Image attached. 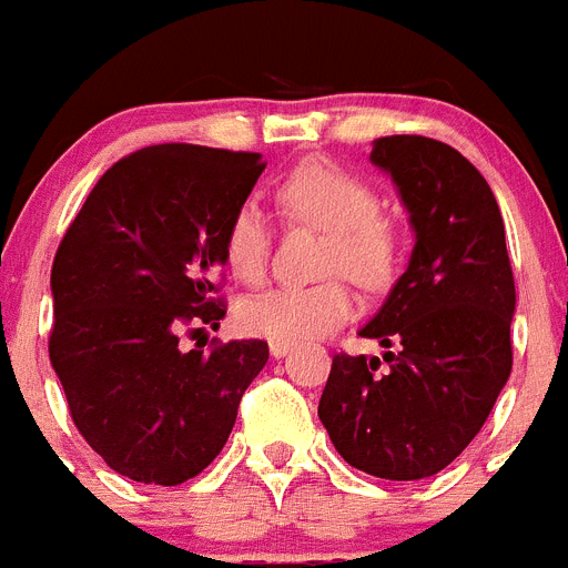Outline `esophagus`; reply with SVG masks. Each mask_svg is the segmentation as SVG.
Returning <instances> with one entry per match:
<instances>
[{"mask_svg": "<svg viewBox=\"0 0 568 568\" xmlns=\"http://www.w3.org/2000/svg\"><path fill=\"white\" fill-rule=\"evenodd\" d=\"M290 349H293V344H284V341H270V355H273V358H284Z\"/></svg>", "mask_w": 568, "mask_h": 568, "instance_id": "obj_1", "label": "esophagus"}]
</instances>
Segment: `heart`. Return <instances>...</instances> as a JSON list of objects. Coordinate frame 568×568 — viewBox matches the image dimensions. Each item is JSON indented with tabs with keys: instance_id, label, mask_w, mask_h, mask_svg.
I'll list each match as a JSON object with an SVG mask.
<instances>
[{
	"instance_id": "heart-1",
	"label": "heart",
	"mask_w": 568,
	"mask_h": 568,
	"mask_svg": "<svg viewBox=\"0 0 568 568\" xmlns=\"http://www.w3.org/2000/svg\"><path fill=\"white\" fill-rule=\"evenodd\" d=\"M278 202L293 219L327 233L321 273L349 275L361 287H381L389 281L395 235L378 219V193L361 175L329 159H307L284 175ZM224 261L244 284H258L267 273L270 227L253 202L239 204L230 215ZM353 313L349 287L341 278H327L313 287H281L247 298L239 310V324L255 338L304 344L338 329Z\"/></svg>"
}]
</instances>
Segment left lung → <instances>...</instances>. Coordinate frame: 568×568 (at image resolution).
<instances>
[{
  "label": "left lung",
  "instance_id": "obj_1",
  "mask_svg": "<svg viewBox=\"0 0 568 568\" xmlns=\"http://www.w3.org/2000/svg\"><path fill=\"white\" fill-rule=\"evenodd\" d=\"M409 210L415 247L361 329L393 349L338 353L318 418L341 458L386 480L429 478L480 433L511 373L515 315L506 230L478 168L426 135H384L369 153Z\"/></svg>",
  "mask_w": 568,
  "mask_h": 568
}]
</instances>
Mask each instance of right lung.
Returning <instances> with one entry per match:
<instances>
[{
  "mask_svg": "<svg viewBox=\"0 0 568 568\" xmlns=\"http://www.w3.org/2000/svg\"><path fill=\"white\" fill-rule=\"evenodd\" d=\"M267 164L258 153L153 144L124 155L70 222L50 270V364L70 418L139 484L195 478L233 433L267 341L184 349L219 329L224 227Z\"/></svg>",
  "mask_w": 568,
  "mask_h": 568,
  "instance_id": "right-lung-1",
  "label": "right lung"
}]
</instances>
